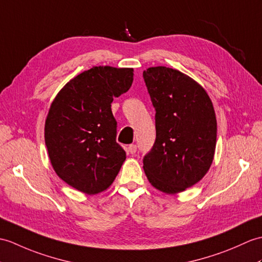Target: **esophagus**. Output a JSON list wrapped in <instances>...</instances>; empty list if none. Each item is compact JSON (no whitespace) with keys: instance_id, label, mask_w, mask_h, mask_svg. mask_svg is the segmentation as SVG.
<instances>
[{"instance_id":"esophagus-1","label":"esophagus","mask_w":262,"mask_h":262,"mask_svg":"<svg viewBox=\"0 0 262 262\" xmlns=\"http://www.w3.org/2000/svg\"><path fill=\"white\" fill-rule=\"evenodd\" d=\"M137 150V146L136 145H129L128 147H127V151H128L129 154H135Z\"/></svg>"}]
</instances>
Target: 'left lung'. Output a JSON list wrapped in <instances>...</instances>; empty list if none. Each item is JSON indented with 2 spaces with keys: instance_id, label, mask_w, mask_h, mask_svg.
Listing matches in <instances>:
<instances>
[{
  "instance_id": "8db88e82",
  "label": "left lung",
  "mask_w": 262,
  "mask_h": 262,
  "mask_svg": "<svg viewBox=\"0 0 262 262\" xmlns=\"http://www.w3.org/2000/svg\"><path fill=\"white\" fill-rule=\"evenodd\" d=\"M143 77L156 112V139L144 156L145 174L157 190L183 192L202 180L213 162V105L202 86L179 70L151 67Z\"/></svg>"
}]
</instances>
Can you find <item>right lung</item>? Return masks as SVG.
Returning <instances> with one entry per match:
<instances>
[{
  "mask_svg": "<svg viewBox=\"0 0 262 262\" xmlns=\"http://www.w3.org/2000/svg\"><path fill=\"white\" fill-rule=\"evenodd\" d=\"M133 68L93 67L59 91L45 126V141L54 172L67 184L86 194L112 185L126 160L116 142L115 97L128 91Z\"/></svg>",
  "mask_w": 262,
  "mask_h": 262,
  "instance_id": "obj_1",
  "label": "right lung"
}]
</instances>
